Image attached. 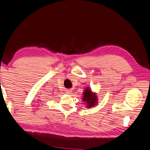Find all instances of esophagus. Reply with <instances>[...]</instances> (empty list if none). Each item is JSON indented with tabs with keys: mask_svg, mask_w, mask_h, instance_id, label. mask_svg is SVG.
Here are the masks:
<instances>
[{
	"mask_svg": "<svg viewBox=\"0 0 150 150\" xmlns=\"http://www.w3.org/2000/svg\"><path fill=\"white\" fill-rule=\"evenodd\" d=\"M67 94L71 93V91H70V90H67Z\"/></svg>",
	"mask_w": 150,
	"mask_h": 150,
	"instance_id": "1",
	"label": "esophagus"
}]
</instances>
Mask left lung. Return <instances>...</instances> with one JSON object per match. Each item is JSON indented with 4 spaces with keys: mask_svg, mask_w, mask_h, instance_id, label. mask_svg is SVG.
<instances>
[{
    "mask_svg": "<svg viewBox=\"0 0 150 150\" xmlns=\"http://www.w3.org/2000/svg\"><path fill=\"white\" fill-rule=\"evenodd\" d=\"M96 98V96L92 93L91 91L90 90V89L88 88H86L84 93H83V98L82 100L83 101H86V103H86L88 105L87 106L89 107H91L95 105L97 101Z\"/></svg>",
    "mask_w": 150,
    "mask_h": 150,
    "instance_id": "1",
    "label": "left lung"
}]
</instances>
